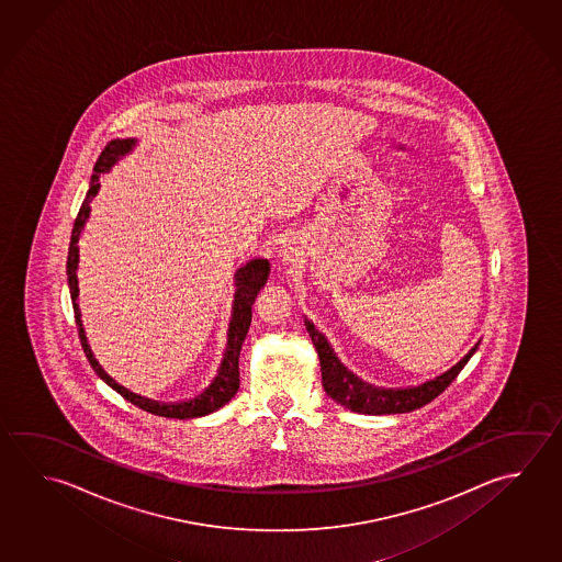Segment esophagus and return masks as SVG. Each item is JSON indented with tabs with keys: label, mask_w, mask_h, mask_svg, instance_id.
Here are the masks:
<instances>
[{
	"label": "esophagus",
	"mask_w": 562,
	"mask_h": 562,
	"mask_svg": "<svg viewBox=\"0 0 562 562\" xmlns=\"http://www.w3.org/2000/svg\"><path fill=\"white\" fill-rule=\"evenodd\" d=\"M282 257H284V260H294L297 257V252H295V248L292 245H284L282 247Z\"/></svg>",
	"instance_id": "esophagus-1"
}]
</instances>
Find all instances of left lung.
<instances>
[{"instance_id": "1", "label": "left lung", "mask_w": 562, "mask_h": 562, "mask_svg": "<svg viewBox=\"0 0 562 562\" xmlns=\"http://www.w3.org/2000/svg\"><path fill=\"white\" fill-rule=\"evenodd\" d=\"M305 329L312 337L317 355H319L325 393L329 394L335 403L359 414L411 413V411H416L424 404L430 403L452 384L453 379L460 374L480 345H475L472 351L465 355L460 363L453 364L450 371H446L428 383L418 384L413 389H379L373 384L363 383L361 379L349 373L335 357L331 347L325 341L324 335L317 334L314 324H310L307 319H305Z\"/></svg>"}]
</instances>
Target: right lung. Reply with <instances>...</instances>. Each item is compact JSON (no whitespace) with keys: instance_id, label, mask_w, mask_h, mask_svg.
<instances>
[{"instance_id":"right-lung-1","label":"right lung","mask_w":562,"mask_h":562,"mask_svg":"<svg viewBox=\"0 0 562 562\" xmlns=\"http://www.w3.org/2000/svg\"><path fill=\"white\" fill-rule=\"evenodd\" d=\"M132 146H134V139H112L100 151L99 159L94 164V176L90 178L87 199L80 205L79 215L75 218V227H72V235H70L67 277H69L70 297H72V307H75V322H77V329H79L80 344H82L85 355L89 357V363L99 373L100 379H104L116 393L122 394L128 403L136 404L142 411L156 414V416H166V418H179V420L205 416V414L215 413L221 406H225L237 394L238 384H240V379H238L240 376L238 374V355H240V347H243V341L247 337L248 325H250V319H252V304L257 300L260 288L267 284L270 265H268V260H265V258H255V260H250V262H247L245 267L238 270L237 284H235L237 285V292H235V304H233V319H231V325H228L227 353H225V359L221 363L215 381L209 384L205 393L199 394V396L191 398L188 403L159 404L156 401L142 398L138 394L130 393L124 386H120L114 379H110L109 374L104 373L102 367L97 363L92 351H90L87 337H85V329H82V324H80L79 304H77V297H79V284H77L79 247L77 245H79L80 231H82L87 218H89L90 201L99 193L100 173L109 171L124 154H128Z\"/></svg>"}]
</instances>
